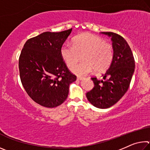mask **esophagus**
I'll return each mask as SVG.
<instances>
[{
	"label": "esophagus",
	"mask_w": 150,
	"mask_h": 150,
	"mask_svg": "<svg viewBox=\"0 0 150 150\" xmlns=\"http://www.w3.org/2000/svg\"><path fill=\"white\" fill-rule=\"evenodd\" d=\"M77 79V80H79V81H81V80L83 79V77H78Z\"/></svg>",
	"instance_id": "34e87169"
}]
</instances>
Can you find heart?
Wrapping results in <instances>:
<instances>
[{
  "label": "heart",
  "mask_w": 150,
  "mask_h": 150,
  "mask_svg": "<svg viewBox=\"0 0 150 150\" xmlns=\"http://www.w3.org/2000/svg\"><path fill=\"white\" fill-rule=\"evenodd\" d=\"M83 57V62L74 65ZM62 59L75 74L83 76L93 72L100 73L108 69L113 59L114 50L110 44L101 38L89 33L78 35L71 44H63L60 49Z\"/></svg>",
  "instance_id": "b5f03b06"
}]
</instances>
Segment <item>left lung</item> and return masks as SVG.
I'll use <instances>...</instances> for the list:
<instances>
[{"instance_id": "8db88e82", "label": "left lung", "mask_w": 150, "mask_h": 150, "mask_svg": "<svg viewBox=\"0 0 150 150\" xmlns=\"http://www.w3.org/2000/svg\"><path fill=\"white\" fill-rule=\"evenodd\" d=\"M111 38L114 56L103 80L92 77L94 87L86 96L96 108L113 106L128 91L135 68V61L130 46L121 35L113 32H101Z\"/></svg>"}]
</instances>
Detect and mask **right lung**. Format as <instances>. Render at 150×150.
<instances>
[{"mask_svg":"<svg viewBox=\"0 0 150 150\" xmlns=\"http://www.w3.org/2000/svg\"><path fill=\"white\" fill-rule=\"evenodd\" d=\"M71 31L44 32L28 40L22 50L18 63L22 84L30 97L44 107L62 105L69 85L77 79L60 54Z\"/></svg>","mask_w":150,"mask_h":150,"instance_id":"add662e5","label":"right lung"}]
</instances>
